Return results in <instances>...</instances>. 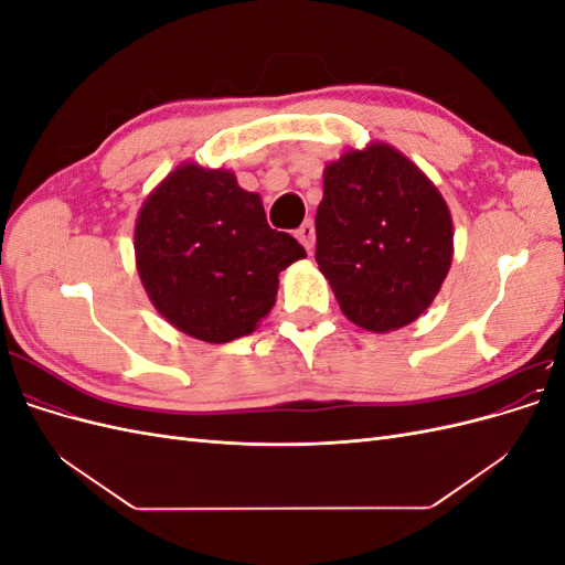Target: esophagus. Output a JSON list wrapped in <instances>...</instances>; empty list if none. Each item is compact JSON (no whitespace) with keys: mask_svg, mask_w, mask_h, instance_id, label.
Listing matches in <instances>:
<instances>
[{"mask_svg":"<svg viewBox=\"0 0 565 565\" xmlns=\"http://www.w3.org/2000/svg\"><path fill=\"white\" fill-rule=\"evenodd\" d=\"M297 241L306 247V252H313L316 245V228H313V221H303V224L297 228Z\"/></svg>","mask_w":565,"mask_h":565,"instance_id":"1","label":"esophagus"}]
</instances>
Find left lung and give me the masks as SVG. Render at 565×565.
Here are the masks:
<instances>
[{
    "label": "left lung",
    "mask_w": 565,
    "mask_h": 565,
    "mask_svg": "<svg viewBox=\"0 0 565 565\" xmlns=\"http://www.w3.org/2000/svg\"><path fill=\"white\" fill-rule=\"evenodd\" d=\"M316 262L349 320L370 332L405 328L450 270L448 204L396 148L351 150L324 167Z\"/></svg>",
    "instance_id": "obj_1"
}]
</instances>
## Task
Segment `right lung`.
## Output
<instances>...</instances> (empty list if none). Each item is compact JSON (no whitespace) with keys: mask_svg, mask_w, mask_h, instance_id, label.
Returning a JSON list of instances; mask_svg holds the SVG:
<instances>
[{"mask_svg":"<svg viewBox=\"0 0 565 565\" xmlns=\"http://www.w3.org/2000/svg\"><path fill=\"white\" fill-rule=\"evenodd\" d=\"M134 249L156 309L210 344L254 332L276 303L278 273L306 256L292 235L268 226L259 195L198 164H181L150 193Z\"/></svg>","mask_w":565,"mask_h":565,"instance_id":"1","label":"right lung"}]
</instances>
